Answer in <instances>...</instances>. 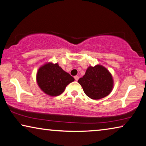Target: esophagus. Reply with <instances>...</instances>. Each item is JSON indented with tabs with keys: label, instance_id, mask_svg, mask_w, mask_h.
Instances as JSON below:
<instances>
[{
	"label": "esophagus",
	"instance_id": "obj_1",
	"mask_svg": "<svg viewBox=\"0 0 146 146\" xmlns=\"http://www.w3.org/2000/svg\"><path fill=\"white\" fill-rule=\"evenodd\" d=\"M74 79H75V80H76V81H78V79H79V76H75Z\"/></svg>",
	"mask_w": 146,
	"mask_h": 146
}]
</instances>
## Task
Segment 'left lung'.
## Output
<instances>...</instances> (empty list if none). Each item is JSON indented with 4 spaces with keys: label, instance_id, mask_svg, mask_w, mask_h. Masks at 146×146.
I'll list each match as a JSON object with an SVG mask.
<instances>
[{
    "label": "left lung",
    "instance_id": "1",
    "mask_svg": "<svg viewBox=\"0 0 146 146\" xmlns=\"http://www.w3.org/2000/svg\"><path fill=\"white\" fill-rule=\"evenodd\" d=\"M84 93L92 99H99L110 94L113 88V79L109 71L102 65L89 66L85 75L78 80Z\"/></svg>",
    "mask_w": 146,
    "mask_h": 146
}]
</instances>
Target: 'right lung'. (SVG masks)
I'll use <instances>...</instances> for the list:
<instances>
[{"label":"right lung","instance_id":"1","mask_svg":"<svg viewBox=\"0 0 146 146\" xmlns=\"http://www.w3.org/2000/svg\"><path fill=\"white\" fill-rule=\"evenodd\" d=\"M37 83L40 89L50 96H58L64 92L74 78L63 70L58 63H46L38 70Z\"/></svg>","mask_w":146,"mask_h":146}]
</instances>
